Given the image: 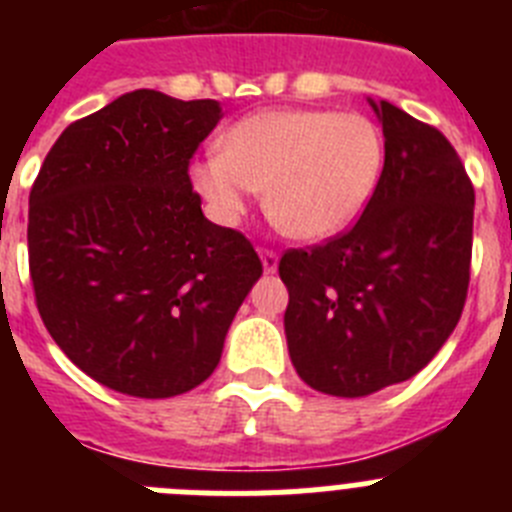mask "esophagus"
Here are the masks:
<instances>
[{"label":"esophagus","instance_id":"1","mask_svg":"<svg viewBox=\"0 0 512 512\" xmlns=\"http://www.w3.org/2000/svg\"><path fill=\"white\" fill-rule=\"evenodd\" d=\"M259 256H261V264H264L266 274H274L279 266L277 251H271V248H259Z\"/></svg>","mask_w":512,"mask_h":512}]
</instances>
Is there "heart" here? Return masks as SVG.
Masks as SVG:
<instances>
[{
  "label": "heart",
  "mask_w": 512,
  "mask_h": 512,
  "mask_svg": "<svg viewBox=\"0 0 512 512\" xmlns=\"http://www.w3.org/2000/svg\"><path fill=\"white\" fill-rule=\"evenodd\" d=\"M384 164V138L369 117L333 110H264L230 125L217 156L189 176L217 220L235 223L264 189L271 223L300 241H323L354 223Z\"/></svg>",
  "instance_id": "heart-1"
}]
</instances>
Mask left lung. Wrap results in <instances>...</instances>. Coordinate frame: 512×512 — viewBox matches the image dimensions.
I'll return each mask as SVG.
<instances>
[{
  "mask_svg": "<svg viewBox=\"0 0 512 512\" xmlns=\"http://www.w3.org/2000/svg\"><path fill=\"white\" fill-rule=\"evenodd\" d=\"M384 166L359 223L279 261L289 359L302 382L366 397L415 377L464 310L474 187L454 146L390 102H374Z\"/></svg>",
  "mask_w": 512,
  "mask_h": 512,
  "instance_id": "obj_1",
  "label": "left lung"
}]
</instances>
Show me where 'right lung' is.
<instances>
[{"instance_id":"add662e5","label":"right lung","mask_w":512,"mask_h":512,"mask_svg":"<svg viewBox=\"0 0 512 512\" xmlns=\"http://www.w3.org/2000/svg\"><path fill=\"white\" fill-rule=\"evenodd\" d=\"M220 117L215 99L122 94L63 130L30 192L40 318L81 372L122 395L164 400L205 382L264 271L238 230L202 215L189 182Z\"/></svg>"}]
</instances>
